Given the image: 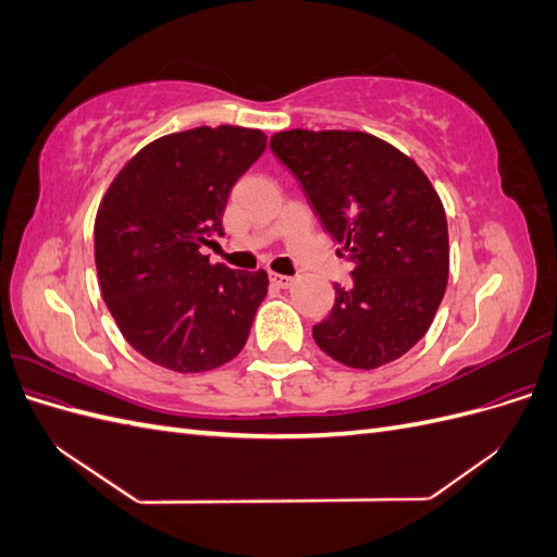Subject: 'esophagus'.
I'll return each instance as SVG.
<instances>
[{"instance_id":"esophagus-1","label":"esophagus","mask_w":557,"mask_h":557,"mask_svg":"<svg viewBox=\"0 0 557 557\" xmlns=\"http://www.w3.org/2000/svg\"><path fill=\"white\" fill-rule=\"evenodd\" d=\"M269 281H272L274 285H278V288H290V285L295 283L293 276H283V274H276V272L269 274Z\"/></svg>"}]
</instances>
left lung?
Segmentation results:
<instances>
[{"instance_id": "8db88e82", "label": "left lung", "mask_w": 557, "mask_h": 557, "mask_svg": "<svg viewBox=\"0 0 557 557\" xmlns=\"http://www.w3.org/2000/svg\"><path fill=\"white\" fill-rule=\"evenodd\" d=\"M269 146L352 262V283L334 285L330 315L313 325L315 344L352 369L401 358L430 330L448 283L446 211L430 178L367 132L290 129Z\"/></svg>"}]
</instances>
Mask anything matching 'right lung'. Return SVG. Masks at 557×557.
I'll list each match as a JSON object with an SVG mask.
<instances>
[{
	"label": "right lung",
	"instance_id": "obj_1",
	"mask_svg": "<svg viewBox=\"0 0 557 557\" xmlns=\"http://www.w3.org/2000/svg\"><path fill=\"white\" fill-rule=\"evenodd\" d=\"M267 148L260 129L195 127L141 148L95 218L99 288L127 344L181 374L237 358L267 295V272L211 264L232 185Z\"/></svg>",
	"mask_w": 557,
	"mask_h": 557
}]
</instances>
